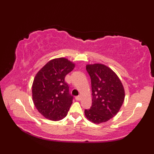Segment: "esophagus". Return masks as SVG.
I'll return each instance as SVG.
<instances>
[{"label": "esophagus", "mask_w": 154, "mask_h": 154, "mask_svg": "<svg viewBox=\"0 0 154 154\" xmlns=\"http://www.w3.org/2000/svg\"><path fill=\"white\" fill-rule=\"evenodd\" d=\"M81 96H79V95L75 97V99H76L77 100H81Z\"/></svg>", "instance_id": "obj_1"}]
</instances>
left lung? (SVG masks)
Masks as SVG:
<instances>
[{"instance_id": "left-lung-1", "label": "left lung", "mask_w": 154, "mask_h": 154, "mask_svg": "<svg viewBox=\"0 0 154 154\" xmlns=\"http://www.w3.org/2000/svg\"><path fill=\"white\" fill-rule=\"evenodd\" d=\"M92 88V105L85 110L87 119L99 124L112 119L119 112L124 100V89L114 72L103 64L87 65Z\"/></svg>"}]
</instances>
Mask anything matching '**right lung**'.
Segmentation results:
<instances>
[{
	"label": "right lung",
	"mask_w": 154,
	"mask_h": 154,
	"mask_svg": "<svg viewBox=\"0 0 154 154\" xmlns=\"http://www.w3.org/2000/svg\"><path fill=\"white\" fill-rule=\"evenodd\" d=\"M75 67L65 58L51 60L35 75L32 98L35 108L45 118L57 121L67 116L73 102L69 86L65 77Z\"/></svg>",
	"instance_id": "obj_1"
}]
</instances>
